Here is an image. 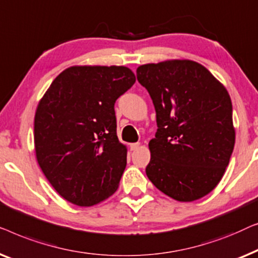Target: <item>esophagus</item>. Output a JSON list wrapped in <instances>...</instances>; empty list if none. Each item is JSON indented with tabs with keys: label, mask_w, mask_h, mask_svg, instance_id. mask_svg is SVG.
I'll use <instances>...</instances> for the list:
<instances>
[{
	"label": "esophagus",
	"mask_w": 258,
	"mask_h": 258,
	"mask_svg": "<svg viewBox=\"0 0 258 258\" xmlns=\"http://www.w3.org/2000/svg\"><path fill=\"white\" fill-rule=\"evenodd\" d=\"M140 147V143H133V144H130V148L132 151H136L138 148Z\"/></svg>",
	"instance_id": "obj_1"
}]
</instances>
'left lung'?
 Listing matches in <instances>:
<instances>
[{
    "label": "left lung",
    "instance_id": "obj_1",
    "mask_svg": "<svg viewBox=\"0 0 258 258\" xmlns=\"http://www.w3.org/2000/svg\"><path fill=\"white\" fill-rule=\"evenodd\" d=\"M137 78L157 112L158 131L148 144V179L176 201L206 197L222 179L235 145L227 89L189 59L140 65Z\"/></svg>",
    "mask_w": 258,
    "mask_h": 258
}]
</instances>
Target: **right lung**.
Wrapping results in <instances>:
<instances>
[{
	"label": "right lung",
	"mask_w": 258,
	"mask_h": 258,
	"mask_svg": "<svg viewBox=\"0 0 258 258\" xmlns=\"http://www.w3.org/2000/svg\"><path fill=\"white\" fill-rule=\"evenodd\" d=\"M136 83L127 67L75 65L55 78L36 108V159L50 184L76 206L117 191L127 147L118 140L114 103Z\"/></svg>",
	"instance_id": "add662e5"
}]
</instances>
